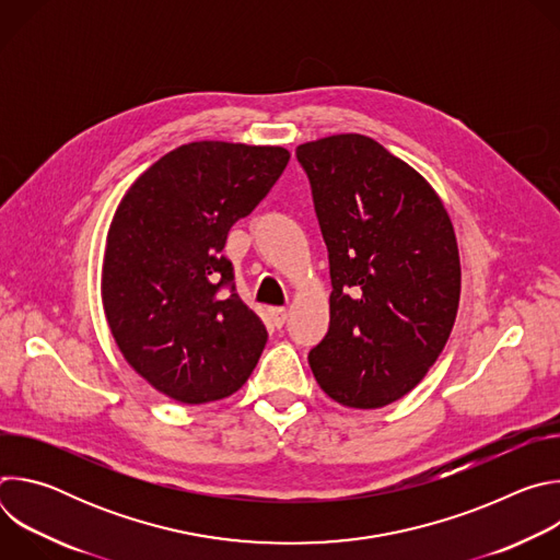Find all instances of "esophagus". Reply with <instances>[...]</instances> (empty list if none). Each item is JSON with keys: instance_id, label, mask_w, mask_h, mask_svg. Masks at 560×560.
Masks as SVG:
<instances>
[{"instance_id": "34e87169", "label": "esophagus", "mask_w": 560, "mask_h": 560, "mask_svg": "<svg viewBox=\"0 0 560 560\" xmlns=\"http://www.w3.org/2000/svg\"><path fill=\"white\" fill-rule=\"evenodd\" d=\"M288 318V310L285 307H270V322L277 326V328H283Z\"/></svg>"}]
</instances>
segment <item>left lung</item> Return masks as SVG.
I'll return each mask as SVG.
<instances>
[{"label":"left lung","mask_w":560,"mask_h":560,"mask_svg":"<svg viewBox=\"0 0 560 560\" xmlns=\"http://www.w3.org/2000/svg\"><path fill=\"white\" fill-rule=\"evenodd\" d=\"M330 259V328L307 361L357 410L415 389L443 352L460 296L450 214L434 188L378 141L348 132L301 143Z\"/></svg>","instance_id":"8db88e82"}]
</instances>
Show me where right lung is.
I'll list each match as a JSON object with an SVG mask.
<instances>
[{"mask_svg": "<svg viewBox=\"0 0 560 560\" xmlns=\"http://www.w3.org/2000/svg\"><path fill=\"white\" fill-rule=\"evenodd\" d=\"M288 162L281 145L192 141L154 162L115 210L102 270L106 322L130 368L179 404L234 394L266 348V326L234 292L221 250Z\"/></svg>", "mask_w": 560, "mask_h": 560, "instance_id": "obj_1", "label": "right lung"}]
</instances>
